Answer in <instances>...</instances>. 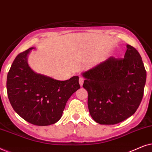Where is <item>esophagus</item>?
Wrapping results in <instances>:
<instances>
[{"instance_id":"1","label":"esophagus","mask_w":152,"mask_h":152,"mask_svg":"<svg viewBox=\"0 0 152 152\" xmlns=\"http://www.w3.org/2000/svg\"><path fill=\"white\" fill-rule=\"evenodd\" d=\"M79 83H80V86H82L83 84H84V79L82 77H80V79H79Z\"/></svg>"}]
</instances>
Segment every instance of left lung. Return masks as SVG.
I'll return each instance as SVG.
<instances>
[{
    "mask_svg": "<svg viewBox=\"0 0 152 152\" xmlns=\"http://www.w3.org/2000/svg\"><path fill=\"white\" fill-rule=\"evenodd\" d=\"M123 59L110 57L82 75L89 113L100 124H115L132 116L143 97L147 72L140 54L126 45Z\"/></svg>",
    "mask_w": 152,
    "mask_h": 152,
    "instance_id": "obj_1",
    "label": "left lung"
}]
</instances>
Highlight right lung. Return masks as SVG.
Listing matches in <instances>:
<instances>
[{"label": "right lung", "instance_id": "obj_1", "mask_svg": "<svg viewBox=\"0 0 152 152\" xmlns=\"http://www.w3.org/2000/svg\"><path fill=\"white\" fill-rule=\"evenodd\" d=\"M33 49L20 53L12 63L7 77L8 98L14 111L27 122L50 125L60 120L68 99L80 88L79 77L59 81L35 72L28 62Z\"/></svg>", "mask_w": 152, "mask_h": 152}]
</instances>
